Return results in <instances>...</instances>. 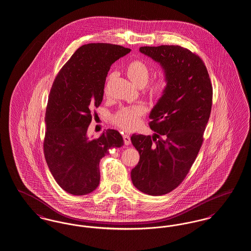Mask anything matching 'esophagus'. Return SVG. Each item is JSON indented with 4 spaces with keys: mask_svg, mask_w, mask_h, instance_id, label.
Returning a JSON list of instances; mask_svg holds the SVG:
<instances>
[{
    "mask_svg": "<svg viewBox=\"0 0 251 251\" xmlns=\"http://www.w3.org/2000/svg\"><path fill=\"white\" fill-rule=\"evenodd\" d=\"M123 140H124V144H125V145H130V135H129V134H124V135H123Z\"/></svg>",
    "mask_w": 251,
    "mask_h": 251,
    "instance_id": "obj_1",
    "label": "esophagus"
}]
</instances>
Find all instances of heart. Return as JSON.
I'll return each instance as SVG.
<instances>
[{
  "instance_id": "heart-1",
  "label": "heart",
  "mask_w": 251,
  "mask_h": 251,
  "mask_svg": "<svg viewBox=\"0 0 251 251\" xmlns=\"http://www.w3.org/2000/svg\"><path fill=\"white\" fill-rule=\"evenodd\" d=\"M126 73L130 80L134 85L139 88L145 87L151 77V70L149 64L142 60H134L130 61L126 67ZM115 75L111 73L106 77V80L103 86L104 93L107 92V88ZM169 78L166 75H161L156 77L154 80L147 87V94L153 99H161L162 98L169 89ZM146 114L145 106L137 104L132 106L122 107L120 110L117 111L112 116V122L121 128L122 130H131L135 129L140 119Z\"/></svg>"
}]
</instances>
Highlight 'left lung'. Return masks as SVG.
I'll return each mask as SVG.
<instances>
[{
  "label": "left lung",
  "mask_w": 251,
  "mask_h": 251,
  "mask_svg": "<svg viewBox=\"0 0 251 251\" xmlns=\"http://www.w3.org/2000/svg\"><path fill=\"white\" fill-rule=\"evenodd\" d=\"M139 50L160 62L170 84L150 115L155 134L130 137L140 154L130 172L132 184L146 194L159 196L177 188L197 158L210 117L213 88L196 53L166 45Z\"/></svg>",
  "instance_id": "left-lung-1"
}]
</instances>
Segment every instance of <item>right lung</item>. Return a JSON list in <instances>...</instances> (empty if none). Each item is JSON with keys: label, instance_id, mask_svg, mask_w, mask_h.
Wrapping results in <instances>:
<instances>
[{"label": "right lung", "instance_id": "right-lung-1", "mask_svg": "<svg viewBox=\"0 0 251 251\" xmlns=\"http://www.w3.org/2000/svg\"><path fill=\"white\" fill-rule=\"evenodd\" d=\"M130 49L91 43L80 47L62 66L51 87L46 110L44 154L53 177L73 195H86L100 183V159L122 147L116 130L89 139L92 109L103 98L111 65Z\"/></svg>", "mask_w": 251, "mask_h": 251}]
</instances>
